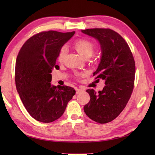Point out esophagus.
Wrapping results in <instances>:
<instances>
[{
	"mask_svg": "<svg viewBox=\"0 0 155 155\" xmlns=\"http://www.w3.org/2000/svg\"><path fill=\"white\" fill-rule=\"evenodd\" d=\"M83 91L84 90H83V89H77V90H76V93H77V94H79L81 92H83Z\"/></svg>",
	"mask_w": 155,
	"mask_h": 155,
	"instance_id": "34e87169",
	"label": "esophagus"
}]
</instances>
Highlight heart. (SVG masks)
<instances>
[{"mask_svg":"<svg viewBox=\"0 0 155 155\" xmlns=\"http://www.w3.org/2000/svg\"><path fill=\"white\" fill-rule=\"evenodd\" d=\"M74 48L83 58H90L92 55L94 51V44L90 40L85 39H81L76 41L74 44ZM66 46H63L60 50L58 54V61L62 62L67 54Z\"/></svg>","mask_w":155,"mask_h":155,"instance_id":"b5f03b06","label":"heart"}]
</instances>
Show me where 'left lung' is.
<instances>
[{
    "label": "left lung",
    "instance_id": "obj_1",
    "mask_svg": "<svg viewBox=\"0 0 155 155\" xmlns=\"http://www.w3.org/2000/svg\"><path fill=\"white\" fill-rule=\"evenodd\" d=\"M95 38L101 46V61L93 73L105 81L98 93L86 91L90 101L84 106L86 115L100 124L112 121L125 108L134 86L135 65L129 46L122 37L109 28H88L81 31Z\"/></svg>",
    "mask_w": 155,
    "mask_h": 155
}]
</instances>
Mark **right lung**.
Wrapping results in <instances>:
<instances>
[{"label":"right lung","mask_w":155,"mask_h":155,"mask_svg":"<svg viewBox=\"0 0 155 155\" xmlns=\"http://www.w3.org/2000/svg\"><path fill=\"white\" fill-rule=\"evenodd\" d=\"M75 31H49L36 34L21 48L15 61V86L23 104L39 122L49 123L59 118L76 93L74 88L51 84L52 70L62 46Z\"/></svg>","instance_id":"1"}]
</instances>
